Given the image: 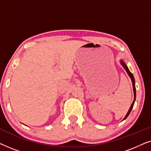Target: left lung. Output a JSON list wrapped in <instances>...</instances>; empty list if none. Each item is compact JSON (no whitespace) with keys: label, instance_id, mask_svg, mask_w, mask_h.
I'll use <instances>...</instances> for the list:
<instances>
[{"label":"left lung","instance_id":"obj_1","mask_svg":"<svg viewBox=\"0 0 151 151\" xmlns=\"http://www.w3.org/2000/svg\"><path fill=\"white\" fill-rule=\"evenodd\" d=\"M120 63H121V65H122V67H124V69L125 70H126V71L127 72V73H128V75L129 76V77L131 78V81H132V83H133V92H134V100H133V103H132V104H131V107H130V109H129V111H128V113H127V114L126 115V116H125V117L124 118V119H125L126 118H127V117L129 116V115L130 114V113H131V110H132V109H133V105H134V103H135V98H136V91H135V79H134V77H133V74L131 73V72L129 71V68H128V67L127 66V65H126V64L124 63V62L123 60H120ZM123 119V120H124Z\"/></svg>","mask_w":151,"mask_h":151}]
</instances>
